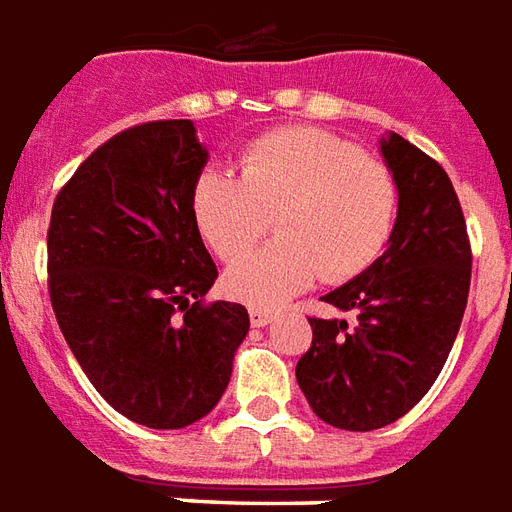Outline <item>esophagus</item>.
Listing matches in <instances>:
<instances>
[{
  "label": "esophagus",
  "instance_id": "34e87169",
  "mask_svg": "<svg viewBox=\"0 0 512 512\" xmlns=\"http://www.w3.org/2000/svg\"><path fill=\"white\" fill-rule=\"evenodd\" d=\"M275 319V313L270 308H251V324L253 327H267Z\"/></svg>",
  "mask_w": 512,
  "mask_h": 512
}]
</instances>
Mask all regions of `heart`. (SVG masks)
Instances as JSON below:
<instances>
[{"label":"heart","instance_id":"1","mask_svg":"<svg viewBox=\"0 0 512 512\" xmlns=\"http://www.w3.org/2000/svg\"><path fill=\"white\" fill-rule=\"evenodd\" d=\"M193 220L220 259L248 253L270 229L278 240L234 261L223 286L251 305H281L319 275L357 278L390 245L398 185L379 160L316 128H283L242 152L240 177L201 171Z\"/></svg>","mask_w":512,"mask_h":512}]
</instances>
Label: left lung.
<instances>
[{
	"label": "left lung",
	"mask_w": 512,
	"mask_h": 512,
	"mask_svg": "<svg viewBox=\"0 0 512 512\" xmlns=\"http://www.w3.org/2000/svg\"><path fill=\"white\" fill-rule=\"evenodd\" d=\"M398 185V218L387 251L324 302L357 319H311L313 343L297 384L319 420L374 431L404 417L453 349L464 319L472 251L445 169L398 133L379 141Z\"/></svg>",
	"instance_id": "obj_1"
}]
</instances>
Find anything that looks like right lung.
Wrapping results in <instances>:
<instances>
[{"mask_svg":"<svg viewBox=\"0 0 512 512\" xmlns=\"http://www.w3.org/2000/svg\"><path fill=\"white\" fill-rule=\"evenodd\" d=\"M207 158L190 119L147 122L95 149L51 210L59 330L108 404L160 431L218 406L251 327L240 302H201L218 278L190 207Z\"/></svg>","mask_w":512,"mask_h":512,"instance_id":"obj_1","label":"right lung"}]
</instances>
